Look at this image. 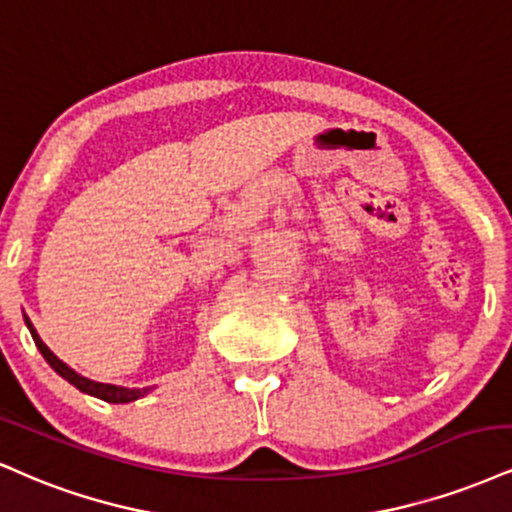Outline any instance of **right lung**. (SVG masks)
Segmentation results:
<instances>
[{
    "instance_id": "obj_1",
    "label": "right lung",
    "mask_w": 512,
    "mask_h": 512,
    "mask_svg": "<svg viewBox=\"0 0 512 512\" xmlns=\"http://www.w3.org/2000/svg\"><path fill=\"white\" fill-rule=\"evenodd\" d=\"M26 323H28L30 335H33L35 345H38V350L42 352V357L47 359V364H50L52 369L57 371L59 376L66 378V381H69L71 386H76L78 390H81V393L95 395V398H100V400H105V402H114V405H117V402H131V400H138V398H141V395H146V393H148V388H136V390H131V388H119V386H110V383H95V381H88V378L78 376L74 369H69V366H66V364L62 362V359L54 357V352L50 350V347L45 345V342L40 340V335L35 333L33 323H30L28 318H26Z\"/></svg>"
}]
</instances>
